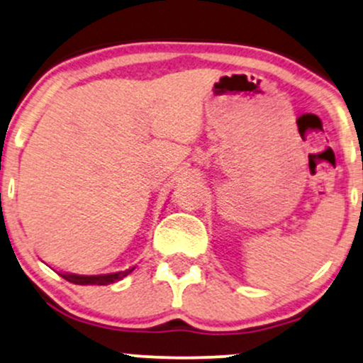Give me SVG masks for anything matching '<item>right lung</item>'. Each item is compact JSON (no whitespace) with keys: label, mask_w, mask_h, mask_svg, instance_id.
I'll return each mask as SVG.
<instances>
[{"label":"right lung","mask_w":363,"mask_h":363,"mask_svg":"<svg viewBox=\"0 0 363 363\" xmlns=\"http://www.w3.org/2000/svg\"><path fill=\"white\" fill-rule=\"evenodd\" d=\"M135 267L127 268V270H118L112 272V274H100V275H78V274H61L62 279H66L67 282L76 284V285H108L122 280L123 277H127L134 270Z\"/></svg>","instance_id":"1"}]
</instances>
